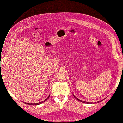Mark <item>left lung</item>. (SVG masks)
<instances>
[{
  "label": "left lung",
  "instance_id": "obj_1",
  "mask_svg": "<svg viewBox=\"0 0 123 123\" xmlns=\"http://www.w3.org/2000/svg\"><path fill=\"white\" fill-rule=\"evenodd\" d=\"M73 96H74V97L77 100H79V101H80V102H82V103H86V104H94V103H92V102H85V101H83L82 100H80V99H79L78 98H77L76 96L74 95V94H73ZM103 100H104V99H103ZM101 101H102V100H100V102ZM99 102H98V103H99Z\"/></svg>",
  "mask_w": 123,
  "mask_h": 123
}]
</instances>
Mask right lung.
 <instances>
[{"instance_id": "right-lung-1", "label": "right lung", "mask_w": 123, "mask_h": 123, "mask_svg": "<svg viewBox=\"0 0 123 123\" xmlns=\"http://www.w3.org/2000/svg\"><path fill=\"white\" fill-rule=\"evenodd\" d=\"M49 97H50V95H49V96H48V97L46 99H44V100H43V101H42V102H39V103H26V102H24V103H25L26 104H28V105H40V104H41L42 103H43V102L46 101V100L49 98Z\"/></svg>"}]
</instances>
